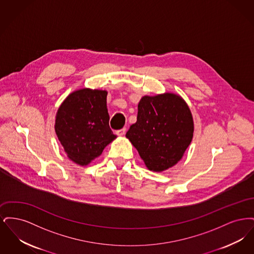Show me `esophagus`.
<instances>
[{
    "instance_id": "34e87169",
    "label": "esophagus",
    "mask_w": 254,
    "mask_h": 254,
    "mask_svg": "<svg viewBox=\"0 0 254 254\" xmlns=\"http://www.w3.org/2000/svg\"><path fill=\"white\" fill-rule=\"evenodd\" d=\"M126 127H124V128H121V129H118L117 131H116V134L117 135H119V136H123V135H125V133H126Z\"/></svg>"
}]
</instances>
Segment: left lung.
Wrapping results in <instances>:
<instances>
[{"instance_id":"8db88e82","label":"left lung","mask_w":254,"mask_h":254,"mask_svg":"<svg viewBox=\"0 0 254 254\" xmlns=\"http://www.w3.org/2000/svg\"><path fill=\"white\" fill-rule=\"evenodd\" d=\"M147 169L162 171L174 166L190 144L193 120L188 105L172 93L144 96L137 121L126 134Z\"/></svg>"}]
</instances>
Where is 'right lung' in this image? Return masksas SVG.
Wrapping results in <instances>:
<instances>
[{
  "label": "right lung",
  "mask_w": 254,
  "mask_h": 254,
  "mask_svg": "<svg viewBox=\"0 0 254 254\" xmlns=\"http://www.w3.org/2000/svg\"><path fill=\"white\" fill-rule=\"evenodd\" d=\"M105 90L83 88L71 93L56 115L55 131L67 156L85 166L115 138L109 127Z\"/></svg>",
  "instance_id": "right-lung-1"
}]
</instances>
